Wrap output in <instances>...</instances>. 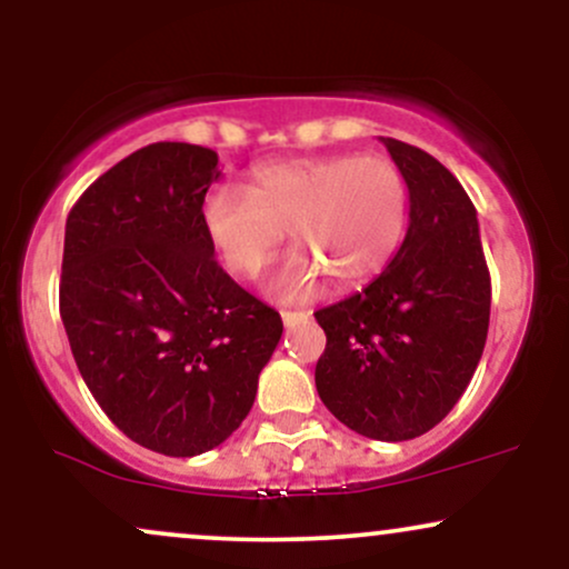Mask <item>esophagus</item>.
<instances>
[{
    "label": "esophagus",
    "mask_w": 569,
    "mask_h": 569,
    "mask_svg": "<svg viewBox=\"0 0 569 569\" xmlns=\"http://www.w3.org/2000/svg\"><path fill=\"white\" fill-rule=\"evenodd\" d=\"M280 318H283V326H297V323L307 321V318H310V312H291V310H286V312H280Z\"/></svg>",
    "instance_id": "1"
}]
</instances>
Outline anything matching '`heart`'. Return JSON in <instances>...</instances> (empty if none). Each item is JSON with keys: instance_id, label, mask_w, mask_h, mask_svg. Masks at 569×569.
Here are the masks:
<instances>
[{"instance_id": "obj_1", "label": "heart", "mask_w": 569, "mask_h": 569, "mask_svg": "<svg viewBox=\"0 0 569 569\" xmlns=\"http://www.w3.org/2000/svg\"><path fill=\"white\" fill-rule=\"evenodd\" d=\"M409 219V187L401 168L382 154L267 162L253 168L248 192L217 187L202 202V230L232 272L253 278L276 257L283 234L299 246L270 293L302 302L326 276L356 289L388 267Z\"/></svg>"}]
</instances>
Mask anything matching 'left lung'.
<instances>
[{"mask_svg": "<svg viewBox=\"0 0 569 569\" xmlns=\"http://www.w3.org/2000/svg\"><path fill=\"white\" fill-rule=\"evenodd\" d=\"M409 187L407 238L363 291L323 307L316 388L356 433L407 441L466 393L489 329L492 286L476 208L422 149L380 139Z\"/></svg>", "mask_w": 569, "mask_h": 569, "instance_id": "8db88e82", "label": "left lung"}]
</instances>
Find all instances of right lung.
Instances as JSON below:
<instances>
[{"label": "right lung", "mask_w": 569, "mask_h": 569, "mask_svg": "<svg viewBox=\"0 0 569 569\" xmlns=\"http://www.w3.org/2000/svg\"><path fill=\"white\" fill-rule=\"evenodd\" d=\"M219 154L158 141L67 219L61 321L84 385L128 439L194 457L240 428L283 321L213 259L202 202Z\"/></svg>", "instance_id": "1"}]
</instances>
